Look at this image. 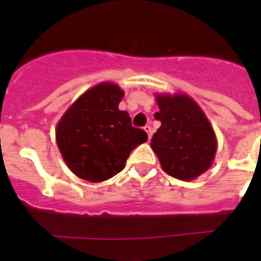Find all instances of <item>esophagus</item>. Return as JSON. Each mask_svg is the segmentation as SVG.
I'll return each mask as SVG.
<instances>
[{"label":"esophagus","instance_id":"esophagus-1","mask_svg":"<svg viewBox=\"0 0 261 261\" xmlns=\"http://www.w3.org/2000/svg\"><path fill=\"white\" fill-rule=\"evenodd\" d=\"M144 130H145V132L147 133V138H149V140H150V138H151V135H153V132H151V126H150V125L144 126Z\"/></svg>","mask_w":261,"mask_h":261}]
</instances>
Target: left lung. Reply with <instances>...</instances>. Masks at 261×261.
Returning a JSON list of instances; mask_svg holds the SVG:
<instances>
[{
  "mask_svg": "<svg viewBox=\"0 0 261 261\" xmlns=\"http://www.w3.org/2000/svg\"><path fill=\"white\" fill-rule=\"evenodd\" d=\"M159 111L154 117L162 125L153 135L151 149L163 171L190 181L208 171L217 153V137L211 121L187 94L156 93Z\"/></svg>",
  "mask_w": 261,
  "mask_h": 261,
  "instance_id": "8db88e82",
  "label": "left lung"
}]
</instances>
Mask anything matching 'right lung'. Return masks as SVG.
<instances>
[{"mask_svg": "<svg viewBox=\"0 0 261 261\" xmlns=\"http://www.w3.org/2000/svg\"><path fill=\"white\" fill-rule=\"evenodd\" d=\"M124 91L119 85L102 82L85 91L56 126V142L73 174L99 183L119 174L135 147L147 135L132 126L126 111L119 110Z\"/></svg>", "mask_w": 261, "mask_h": 261, "instance_id": "right-lung-1", "label": "right lung"}]
</instances>
